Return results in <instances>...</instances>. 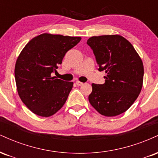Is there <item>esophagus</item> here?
Segmentation results:
<instances>
[{
	"mask_svg": "<svg viewBox=\"0 0 158 158\" xmlns=\"http://www.w3.org/2000/svg\"><path fill=\"white\" fill-rule=\"evenodd\" d=\"M76 84H77L78 86H81V85H83V82H81V81H76Z\"/></svg>",
	"mask_w": 158,
	"mask_h": 158,
	"instance_id": "obj_1",
	"label": "esophagus"
}]
</instances>
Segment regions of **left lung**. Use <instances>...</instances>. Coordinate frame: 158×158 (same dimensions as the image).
<instances>
[{
	"instance_id": "obj_1",
	"label": "left lung",
	"mask_w": 158,
	"mask_h": 158,
	"mask_svg": "<svg viewBox=\"0 0 158 158\" xmlns=\"http://www.w3.org/2000/svg\"><path fill=\"white\" fill-rule=\"evenodd\" d=\"M87 44L93 50L98 70L106 73L104 84H92L88 97L90 105L106 117L123 114L142 89V60L131 43L121 35L93 36Z\"/></svg>"
}]
</instances>
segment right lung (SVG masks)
<instances>
[{"mask_svg": "<svg viewBox=\"0 0 158 158\" xmlns=\"http://www.w3.org/2000/svg\"><path fill=\"white\" fill-rule=\"evenodd\" d=\"M80 37L44 33L27 43L16 61L15 78L18 93L34 114L50 117L64 106L73 88L72 81L52 77L67 52Z\"/></svg>", "mask_w": 158, "mask_h": 158, "instance_id": "1", "label": "right lung"}]
</instances>
